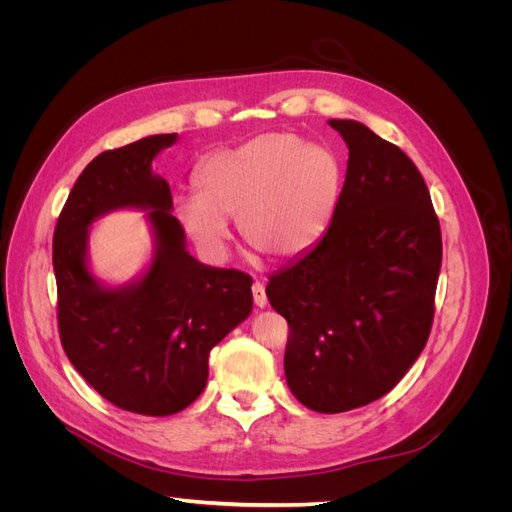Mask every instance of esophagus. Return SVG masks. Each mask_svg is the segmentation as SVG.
<instances>
[{"label": "esophagus", "mask_w": 512, "mask_h": 512, "mask_svg": "<svg viewBox=\"0 0 512 512\" xmlns=\"http://www.w3.org/2000/svg\"><path fill=\"white\" fill-rule=\"evenodd\" d=\"M252 294H254V303H256V307H265V305H267L265 284H262V282H254V286H252Z\"/></svg>", "instance_id": "esophagus-1"}]
</instances>
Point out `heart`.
<instances>
[{
  "label": "heart",
  "mask_w": 512,
  "mask_h": 512,
  "mask_svg": "<svg viewBox=\"0 0 512 512\" xmlns=\"http://www.w3.org/2000/svg\"><path fill=\"white\" fill-rule=\"evenodd\" d=\"M196 190L175 198V213L211 260L228 252V218L241 237L271 258L309 250L327 230L342 185V166L327 147L273 132L220 149L196 168Z\"/></svg>",
  "instance_id": "1"
}]
</instances>
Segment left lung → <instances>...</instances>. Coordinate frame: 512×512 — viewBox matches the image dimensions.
<instances>
[{
	"label": "left lung",
	"mask_w": 512,
	"mask_h": 512,
	"mask_svg": "<svg viewBox=\"0 0 512 512\" xmlns=\"http://www.w3.org/2000/svg\"><path fill=\"white\" fill-rule=\"evenodd\" d=\"M348 168L329 230L269 277L288 322L286 382L303 406L346 412L389 393L423 352L442 232L414 162L359 121L331 119Z\"/></svg>",
	"instance_id": "1"
}]
</instances>
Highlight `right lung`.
I'll list each match as a JSON object with an SVG mask.
<instances>
[{
	"label": "right lung",
	"instance_id": "1",
	"mask_svg": "<svg viewBox=\"0 0 512 512\" xmlns=\"http://www.w3.org/2000/svg\"><path fill=\"white\" fill-rule=\"evenodd\" d=\"M177 134H156L91 160L66 200L53 235L59 339L74 369L113 406L168 416L203 393L209 352L252 312V277L200 265L168 183L151 173ZM151 208L157 254L141 281L102 289L86 269V228L100 214Z\"/></svg>",
	"mask_w": 512,
	"mask_h": 512
}]
</instances>
